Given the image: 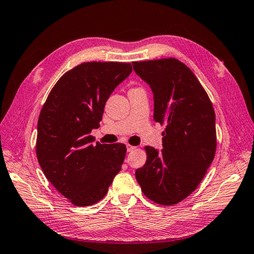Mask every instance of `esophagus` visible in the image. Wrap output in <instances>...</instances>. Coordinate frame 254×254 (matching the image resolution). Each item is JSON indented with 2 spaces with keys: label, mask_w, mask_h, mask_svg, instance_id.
<instances>
[{
  "label": "esophagus",
  "mask_w": 254,
  "mask_h": 254,
  "mask_svg": "<svg viewBox=\"0 0 254 254\" xmlns=\"http://www.w3.org/2000/svg\"><path fill=\"white\" fill-rule=\"evenodd\" d=\"M136 147L135 146H132V145H127V152H133L134 149H135Z\"/></svg>",
  "instance_id": "obj_1"
}]
</instances>
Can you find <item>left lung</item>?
I'll use <instances>...</instances> for the list:
<instances>
[{
  "instance_id": "8db88e82",
  "label": "left lung",
  "mask_w": 254,
  "mask_h": 254,
  "mask_svg": "<svg viewBox=\"0 0 254 254\" xmlns=\"http://www.w3.org/2000/svg\"><path fill=\"white\" fill-rule=\"evenodd\" d=\"M132 64L153 91L154 120L166 124L163 149L145 147L147 160L135 178L149 199L174 205L195 190L214 159V108L195 75L177 59Z\"/></svg>"
}]
</instances>
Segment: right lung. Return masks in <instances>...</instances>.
Listing matches in <instances>:
<instances>
[{
    "label": "right lung",
    "instance_id": "right-lung-1",
    "mask_svg": "<svg viewBox=\"0 0 254 254\" xmlns=\"http://www.w3.org/2000/svg\"><path fill=\"white\" fill-rule=\"evenodd\" d=\"M131 72V63H82L58 80L42 107L38 161L52 186L76 206L100 201L121 170L126 145L94 146L90 132L100 127L108 98Z\"/></svg>",
    "mask_w": 254,
    "mask_h": 254
}]
</instances>
